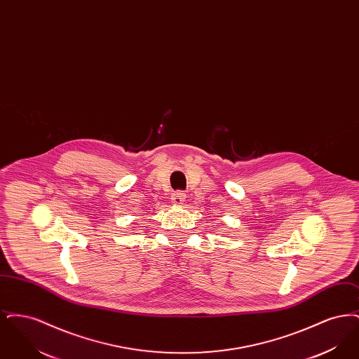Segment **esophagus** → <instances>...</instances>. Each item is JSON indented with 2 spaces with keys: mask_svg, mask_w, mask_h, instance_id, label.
Instances as JSON below:
<instances>
[{
  "mask_svg": "<svg viewBox=\"0 0 359 359\" xmlns=\"http://www.w3.org/2000/svg\"><path fill=\"white\" fill-rule=\"evenodd\" d=\"M186 198V195L184 194H182V192H177V194H173L172 195V201H173V203L175 205H180L183 203V199Z\"/></svg>",
  "mask_w": 359,
  "mask_h": 359,
  "instance_id": "obj_1",
  "label": "esophagus"
}]
</instances>
